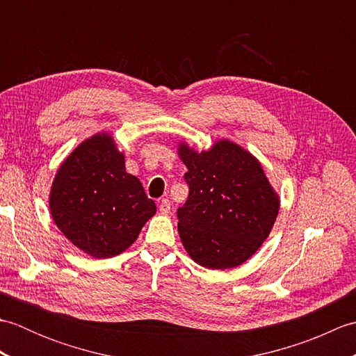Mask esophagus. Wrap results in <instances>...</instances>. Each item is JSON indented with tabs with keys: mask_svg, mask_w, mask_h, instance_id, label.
<instances>
[{
	"mask_svg": "<svg viewBox=\"0 0 356 356\" xmlns=\"http://www.w3.org/2000/svg\"><path fill=\"white\" fill-rule=\"evenodd\" d=\"M159 211H161L162 214H168L171 211V203L168 199H163L161 200V203H159Z\"/></svg>",
	"mask_w": 356,
	"mask_h": 356,
	"instance_id": "esophagus-1",
	"label": "esophagus"
}]
</instances>
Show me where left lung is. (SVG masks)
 I'll use <instances>...</instances> for the list:
<instances>
[{"mask_svg": "<svg viewBox=\"0 0 356 356\" xmlns=\"http://www.w3.org/2000/svg\"><path fill=\"white\" fill-rule=\"evenodd\" d=\"M190 194L177 209L180 240L200 266L236 268L268 238L280 209L260 162L237 143L220 140L197 153L180 143Z\"/></svg>", "mask_w": 356, "mask_h": 356, "instance_id": "8db88e82", "label": "left lung"}]
</instances>
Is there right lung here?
I'll use <instances>...</instances> for the list:
<instances>
[{
  "label": "right lung",
  "instance_id": "right-lung-1",
  "mask_svg": "<svg viewBox=\"0 0 356 356\" xmlns=\"http://www.w3.org/2000/svg\"><path fill=\"white\" fill-rule=\"evenodd\" d=\"M49 203L64 236L95 259L125 251L156 214V203L125 171L124 154L105 133L82 142L59 166Z\"/></svg>",
  "mask_w": 356,
  "mask_h": 356
}]
</instances>
